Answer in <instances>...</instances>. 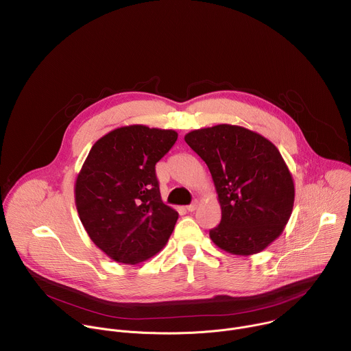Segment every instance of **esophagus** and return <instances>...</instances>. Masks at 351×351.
<instances>
[{
    "instance_id": "esophagus-1",
    "label": "esophagus",
    "mask_w": 351,
    "mask_h": 351,
    "mask_svg": "<svg viewBox=\"0 0 351 351\" xmlns=\"http://www.w3.org/2000/svg\"><path fill=\"white\" fill-rule=\"evenodd\" d=\"M197 207H198V202H194L193 204L187 206V207H186V210H187L189 213H193V211H195V210H197Z\"/></svg>"
}]
</instances>
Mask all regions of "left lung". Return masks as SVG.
I'll list each match as a JSON object with an SVG mask.
<instances>
[{
    "mask_svg": "<svg viewBox=\"0 0 351 351\" xmlns=\"http://www.w3.org/2000/svg\"><path fill=\"white\" fill-rule=\"evenodd\" d=\"M184 141L215 184L222 218L210 230L214 244L234 256L261 253L282 234L294 204L293 176L276 145L228 123L191 130Z\"/></svg>",
    "mask_w": 351,
    "mask_h": 351,
    "instance_id": "left-lung-1",
    "label": "left lung"
}]
</instances>
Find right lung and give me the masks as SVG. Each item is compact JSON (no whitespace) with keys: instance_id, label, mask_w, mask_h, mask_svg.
Wrapping results in <instances>:
<instances>
[{"instance_id":"right-lung-1","label":"right lung","mask_w":351,"mask_h":351,"mask_svg":"<svg viewBox=\"0 0 351 351\" xmlns=\"http://www.w3.org/2000/svg\"><path fill=\"white\" fill-rule=\"evenodd\" d=\"M172 129L129 125L98 138L75 182V204L91 241L111 260L136 265L160 253L178 213L162 203L156 164Z\"/></svg>"}]
</instances>
